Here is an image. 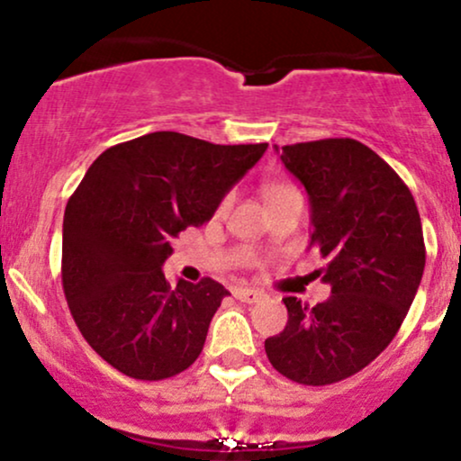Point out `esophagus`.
I'll use <instances>...</instances> for the list:
<instances>
[{"mask_svg":"<svg viewBox=\"0 0 461 461\" xmlns=\"http://www.w3.org/2000/svg\"><path fill=\"white\" fill-rule=\"evenodd\" d=\"M231 294H234L238 301H242V303H258V301L264 299V293H260V290L245 288V285H236V288L231 290Z\"/></svg>","mask_w":461,"mask_h":461,"instance_id":"1","label":"esophagus"}]
</instances>
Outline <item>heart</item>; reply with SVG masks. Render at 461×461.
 I'll list each match as a JSON object with an SVG mask.
<instances>
[{
    "instance_id": "obj_1",
    "label": "heart",
    "mask_w": 461,
    "mask_h": 461,
    "mask_svg": "<svg viewBox=\"0 0 461 461\" xmlns=\"http://www.w3.org/2000/svg\"><path fill=\"white\" fill-rule=\"evenodd\" d=\"M288 190H293L290 186H284V184H271V186H267L264 188V199H273V197H279V194H284V193H288ZM230 203V197H227L225 201H223V205H227Z\"/></svg>"
}]
</instances>
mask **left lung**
I'll return each instance as SVG.
<instances>
[{
    "mask_svg": "<svg viewBox=\"0 0 461 461\" xmlns=\"http://www.w3.org/2000/svg\"><path fill=\"white\" fill-rule=\"evenodd\" d=\"M275 151L310 197V247L331 297L314 308L285 297L288 322L267 338L268 362L303 385L342 382L368 366L399 331L425 271L420 214L388 162L353 139Z\"/></svg>",
    "mask_w": 461,
    "mask_h": 461,
    "instance_id": "left-lung-1",
    "label": "left lung"
}]
</instances>
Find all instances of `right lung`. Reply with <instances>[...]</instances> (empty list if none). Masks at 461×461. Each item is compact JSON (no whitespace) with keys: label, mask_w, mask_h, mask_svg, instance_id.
I'll return each instance as SVG.
<instances>
[{"label":"right lung","mask_w":461,"mask_h":461,"mask_svg":"<svg viewBox=\"0 0 461 461\" xmlns=\"http://www.w3.org/2000/svg\"><path fill=\"white\" fill-rule=\"evenodd\" d=\"M153 131L110 147L68 199L62 288L84 340L142 382L186 370L203 348L227 290L164 279L173 238L212 219L231 186L267 151Z\"/></svg>","instance_id":"right-lung-1"}]
</instances>
